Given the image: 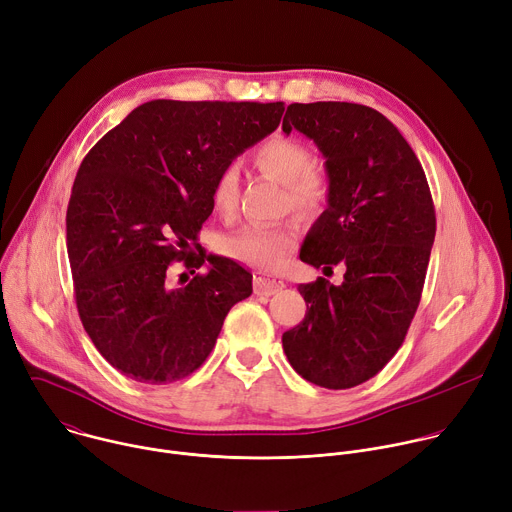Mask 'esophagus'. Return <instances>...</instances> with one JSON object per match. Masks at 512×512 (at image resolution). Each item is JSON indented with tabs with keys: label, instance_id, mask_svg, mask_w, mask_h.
Instances as JSON below:
<instances>
[{
	"label": "esophagus",
	"instance_id": "esophagus-1",
	"mask_svg": "<svg viewBox=\"0 0 512 512\" xmlns=\"http://www.w3.org/2000/svg\"><path fill=\"white\" fill-rule=\"evenodd\" d=\"M253 289L257 296H273L279 289H283V281L277 277H269V275L265 277V275L257 273L253 279Z\"/></svg>",
	"mask_w": 512,
	"mask_h": 512
}]
</instances>
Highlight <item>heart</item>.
I'll use <instances>...</instances> for the list:
<instances>
[{"label": "heart", "mask_w": 512, "mask_h": 512, "mask_svg": "<svg viewBox=\"0 0 512 512\" xmlns=\"http://www.w3.org/2000/svg\"><path fill=\"white\" fill-rule=\"evenodd\" d=\"M253 164L265 176L287 186L289 204L298 210L314 208L322 198V180L312 172V152L298 139L271 137L253 154ZM239 196V170L225 166L214 178L210 202L218 212H231ZM296 247V233L285 225L245 227L221 241V253L229 259L277 269Z\"/></svg>", "instance_id": "1"}]
</instances>
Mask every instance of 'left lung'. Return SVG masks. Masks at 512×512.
Masks as SVG:
<instances>
[{
    "mask_svg": "<svg viewBox=\"0 0 512 512\" xmlns=\"http://www.w3.org/2000/svg\"><path fill=\"white\" fill-rule=\"evenodd\" d=\"M283 131L298 129L324 156L328 206L300 259L332 271L302 283L304 320L283 332V352L306 381L350 389L395 356L421 300L435 239L425 172L399 129L379 111L340 101L291 103Z\"/></svg>",
    "mask_w": 512,
    "mask_h": 512,
    "instance_id": "left-lung-1",
    "label": "left lung"
}]
</instances>
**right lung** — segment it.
Listing matches in <instances>:
<instances>
[{"label":"right lung","instance_id":"1","mask_svg":"<svg viewBox=\"0 0 512 512\" xmlns=\"http://www.w3.org/2000/svg\"><path fill=\"white\" fill-rule=\"evenodd\" d=\"M283 111L281 101L156 99L83 160L66 210V251L81 322L121 375L148 385L192 375L229 310L253 294L245 267L192 255V245L214 208L218 172L273 133ZM172 260L209 265L176 286Z\"/></svg>","mask_w":512,"mask_h":512}]
</instances>
